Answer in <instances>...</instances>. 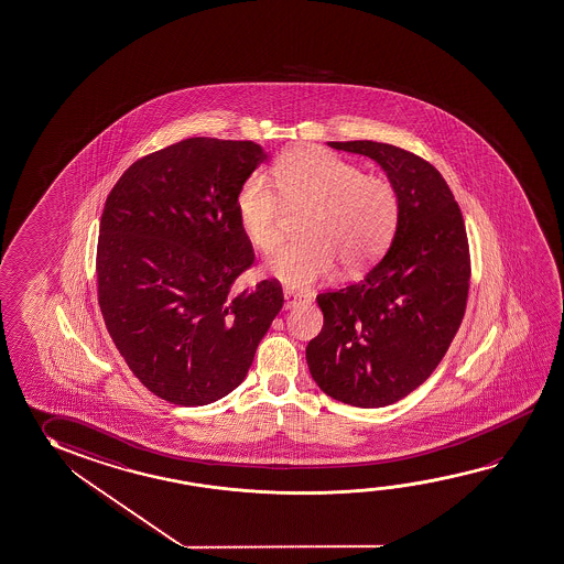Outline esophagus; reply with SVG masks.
<instances>
[{
    "mask_svg": "<svg viewBox=\"0 0 564 564\" xmlns=\"http://www.w3.org/2000/svg\"><path fill=\"white\" fill-rule=\"evenodd\" d=\"M307 302V297L304 295L294 294V292H284V307L286 310H292L295 305L304 304Z\"/></svg>",
    "mask_w": 564,
    "mask_h": 564,
    "instance_id": "obj_1",
    "label": "esophagus"
}]
</instances>
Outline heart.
<instances>
[{
	"label": "heart",
	"mask_w": 564,
	"mask_h": 564,
	"mask_svg": "<svg viewBox=\"0 0 564 564\" xmlns=\"http://www.w3.org/2000/svg\"><path fill=\"white\" fill-rule=\"evenodd\" d=\"M272 178L251 174L235 206L242 232L262 252L282 242L284 206L305 207L304 239L267 260V270L286 286L310 290L332 276L335 260L347 274L367 269L392 239L400 196L382 174H365L333 152L302 147L278 159Z\"/></svg>",
	"instance_id": "obj_1"
}]
</instances>
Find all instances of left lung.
Masks as SVG:
<instances>
[{"mask_svg": "<svg viewBox=\"0 0 564 564\" xmlns=\"http://www.w3.org/2000/svg\"><path fill=\"white\" fill-rule=\"evenodd\" d=\"M370 156L400 196L392 245L362 280L317 295L323 329L305 349L323 392L382 408L423 384L465 317L470 249L465 219L431 162L393 144L329 143Z\"/></svg>", "mask_w": 564, "mask_h": 564, "instance_id": "obj_1", "label": "left lung"}]
</instances>
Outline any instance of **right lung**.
<instances>
[{"instance_id":"1","label":"right lung","mask_w":564,"mask_h":564,"mask_svg":"<svg viewBox=\"0 0 564 564\" xmlns=\"http://www.w3.org/2000/svg\"><path fill=\"white\" fill-rule=\"evenodd\" d=\"M262 161L252 141L192 137L134 161L106 199L101 315L127 367L166 402L232 392L284 305L276 278L235 290L254 264L235 199Z\"/></svg>"}]
</instances>
